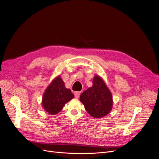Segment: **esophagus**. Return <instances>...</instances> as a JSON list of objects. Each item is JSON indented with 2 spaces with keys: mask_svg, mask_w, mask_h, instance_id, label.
<instances>
[{
  "mask_svg": "<svg viewBox=\"0 0 159 159\" xmlns=\"http://www.w3.org/2000/svg\"><path fill=\"white\" fill-rule=\"evenodd\" d=\"M80 94H81L80 92H74V96H75V98H78L80 96Z\"/></svg>",
  "mask_w": 159,
  "mask_h": 159,
  "instance_id": "obj_1",
  "label": "esophagus"
}]
</instances>
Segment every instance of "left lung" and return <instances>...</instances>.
<instances>
[{"label": "left lung", "mask_w": 159, "mask_h": 159, "mask_svg": "<svg viewBox=\"0 0 159 159\" xmlns=\"http://www.w3.org/2000/svg\"><path fill=\"white\" fill-rule=\"evenodd\" d=\"M92 83V87L81 94L80 101L91 116L102 117L109 114L112 108V96L104 81L98 76L94 78Z\"/></svg>", "instance_id": "1"}]
</instances>
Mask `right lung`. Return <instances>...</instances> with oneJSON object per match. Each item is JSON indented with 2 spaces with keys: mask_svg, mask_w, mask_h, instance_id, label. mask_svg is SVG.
<instances>
[{
  "mask_svg": "<svg viewBox=\"0 0 159 159\" xmlns=\"http://www.w3.org/2000/svg\"><path fill=\"white\" fill-rule=\"evenodd\" d=\"M74 97L70 89H66L61 78L58 76L50 84L45 91L42 105L49 114H57L62 110L65 104Z\"/></svg>",
  "mask_w": 159,
  "mask_h": 159,
  "instance_id": "add662e5",
  "label": "right lung"
}]
</instances>
